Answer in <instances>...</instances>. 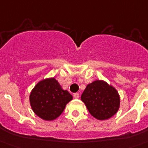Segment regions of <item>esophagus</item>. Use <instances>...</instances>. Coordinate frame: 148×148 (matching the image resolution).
Segmentation results:
<instances>
[{"label": "esophagus", "mask_w": 148, "mask_h": 148, "mask_svg": "<svg viewBox=\"0 0 148 148\" xmlns=\"http://www.w3.org/2000/svg\"><path fill=\"white\" fill-rule=\"evenodd\" d=\"M73 97H74V98L78 99L79 97V93H75L74 95H73Z\"/></svg>", "instance_id": "obj_1"}]
</instances>
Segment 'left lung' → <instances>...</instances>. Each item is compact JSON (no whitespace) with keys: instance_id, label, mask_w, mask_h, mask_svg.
<instances>
[{"instance_id":"left-lung-1","label":"left lung","mask_w":148,"mask_h":148,"mask_svg":"<svg viewBox=\"0 0 148 148\" xmlns=\"http://www.w3.org/2000/svg\"><path fill=\"white\" fill-rule=\"evenodd\" d=\"M89 113L98 120L110 119L117 113L120 104L118 91L103 80H96L86 86L81 96Z\"/></svg>"}]
</instances>
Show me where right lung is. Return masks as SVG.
<instances>
[{
	"instance_id": "1",
	"label": "right lung",
	"mask_w": 148,
	"mask_h": 148,
	"mask_svg": "<svg viewBox=\"0 0 148 148\" xmlns=\"http://www.w3.org/2000/svg\"><path fill=\"white\" fill-rule=\"evenodd\" d=\"M73 96L63 90L54 78L37 83L31 91L29 101L33 112L44 120L51 121L60 116Z\"/></svg>"
}]
</instances>
